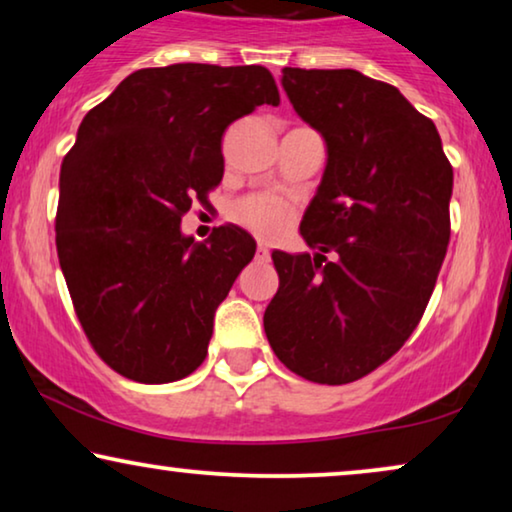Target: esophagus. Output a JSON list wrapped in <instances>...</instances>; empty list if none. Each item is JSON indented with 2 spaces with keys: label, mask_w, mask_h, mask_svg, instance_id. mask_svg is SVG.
Masks as SVG:
<instances>
[{
  "label": "esophagus",
  "mask_w": 512,
  "mask_h": 512,
  "mask_svg": "<svg viewBox=\"0 0 512 512\" xmlns=\"http://www.w3.org/2000/svg\"><path fill=\"white\" fill-rule=\"evenodd\" d=\"M256 258H258V261H268V258H270V249L265 247V244H258Z\"/></svg>",
  "instance_id": "34e87169"
}]
</instances>
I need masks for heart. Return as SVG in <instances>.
<instances>
[{"mask_svg":"<svg viewBox=\"0 0 512 512\" xmlns=\"http://www.w3.org/2000/svg\"><path fill=\"white\" fill-rule=\"evenodd\" d=\"M235 219L261 240H279L293 221V207L275 195H254L240 202Z\"/></svg>","mask_w":512,"mask_h":512,"instance_id":"heart-1","label":"heart"}]
</instances>
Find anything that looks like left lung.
Returning <instances> with one entry per match:
<instances>
[{"label":"left lung","mask_w":512,"mask_h":512,"mask_svg":"<svg viewBox=\"0 0 512 512\" xmlns=\"http://www.w3.org/2000/svg\"><path fill=\"white\" fill-rule=\"evenodd\" d=\"M282 86L328 158L300 221L317 254L272 251L279 289L263 326L293 373L347 384L394 356L429 305L450 242L452 165L431 118L389 83L284 67Z\"/></svg>","instance_id":"left-lung-1"}]
</instances>
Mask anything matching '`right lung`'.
<instances>
[{
	"instance_id": "1",
	"label": "right lung",
	"mask_w": 512,
	"mask_h": 512,
	"mask_svg": "<svg viewBox=\"0 0 512 512\" xmlns=\"http://www.w3.org/2000/svg\"><path fill=\"white\" fill-rule=\"evenodd\" d=\"M261 104H279L265 67L139 69L88 111L62 160V275L90 345L128 380L174 382L205 361L256 242L233 223L195 242L181 216L219 186L223 132Z\"/></svg>"
}]
</instances>
